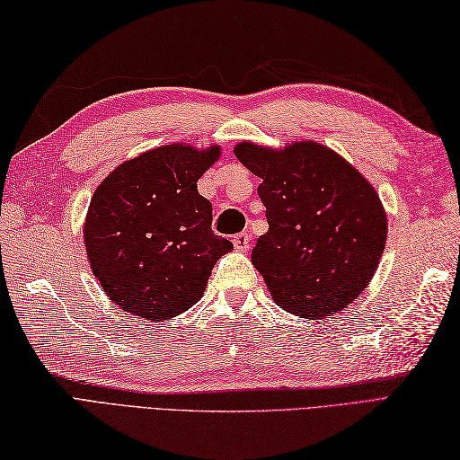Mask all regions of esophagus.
<instances>
[{
	"instance_id": "obj_1",
	"label": "esophagus",
	"mask_w": 460,
	"mask_h": 460,
	"mask_svg": "<svg viewBox=\"0 0 460 460\" xmlns=\"http://www.w3.org/2000/svg\"><path fill=\"white\" fill-rule=\"evenodd\" d=\"M234 248H236L238 252H245L250 248V234L248 232H242L238 234V236H234Z\"/></svg>"
}]
</instances>
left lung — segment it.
<instances>
[{"instance_id": "left-lung-1", "label": "left lung", "mask_w": 460, "mask_h": 460, "mask_svg": "<svg viewBox=\"0 0 460 460\" xmlns=\"http://www.w3.org/2000/svg\"><path fill=\"white\" fill-rule=\"evenodd\" d=\"M236 158L261 177L269 230L252 263L283 310L322 320L367 288L385 252L388 220L375 187L314 140L281 150L240 142Z\"/></svg>"}]
</instances>
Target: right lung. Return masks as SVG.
I'll return each mask as SVG.
<instances>
[{"instance_id":"obj_1","label":"right lung","mask_w":460,"mask_h":460,"mask_svg":"<svg viewBox=\"0 0 460 460\" xmlns=\"http://www.w3.org/2000/svg\"><path fill=\"white\" fill-rule=\"evenodd\" d=\"M220 146L167 144L120 164L95 189L84 224L89 265L107 296L146 320H170L203 296L234 245L212 232L197 181Z\"/></svg>"}]
</instances>
